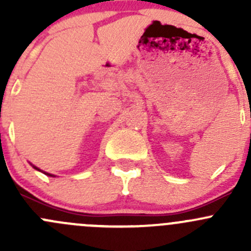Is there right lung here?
Segmentation results:
<instances>
[{
    "label": "right lung",
    "mask_w": 251,
    "mask_h": 251,
    "mask_svg": "<svg viewBox=\"0 0 251 251\" xmlns=\"http://www.w3.org/2000/svg\"><path fill=\"white\" fill-rule=\"evenodd\" d=\"M30 165H31V166H32V168H34V169H35V170H37V171H41V173H44L45 175H47V176H50V177H55V176H54V175H50V174H48V173H45V171L40 170V169H39V168H36V166H35V165H32V164H31V163H30Z\"/></svg>",
    "instance_id": "1"
}]
</instances>
